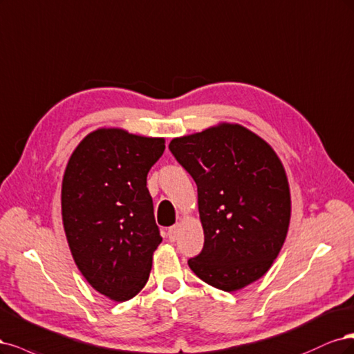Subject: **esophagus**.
Wrapping results in <instances>:
<instances>
[{
	"label": "esophagus",
	"mask_w": 354,
	"mask_h": 354,
	"mask_svg": "<svg viewBox=\"0 0 354 354\" xmlns=\"http://www.w3.org/2000/svg\"><path fill=\"white\" fill-rule=\"evenodd\" d=\"M178 230H179V226H178V225L170 226L169 230H167V235H169V239H170V241H174V239L176 238V235H178Z\"/></svg>",
	"instance_id": "34e87169"
}]
</instances>
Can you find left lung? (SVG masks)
Segmentation results:
<instances>
[{
  "mask_svg": "<svg viewBox=\"0 0 354 354\" xmlns=\"http://www.w3.org/2000/svg\"><path fill=\"white\" fill-rule=\"evenodd\" d=\"M197 184L204 231L191 270L222 291H238L270 269L287 238L291 196L273 148L238 123H218L169 144Z\"/></svg>",
  "mask_w": 354,
  "mask_h": 354,
  "instance_id": "1",
  "label": "left lung"
}]
</instances>
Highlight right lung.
<instances>
[{"label":"right lung","mask_w":354,"mask_h":354,"mask_svg":"<svg viewBox=\"0 0 354 354\" xmlns=\"http://www.w3.org/2000/svg\"><path fill=\"white\" fill-rule=\"evenodd\" d=\"M165 138L100 128L77 144L62 182V218L77 269L113 301L138 294L162 243L147 174Z\"/></svg>","instance_id":"add662e5"}]
</instances>
